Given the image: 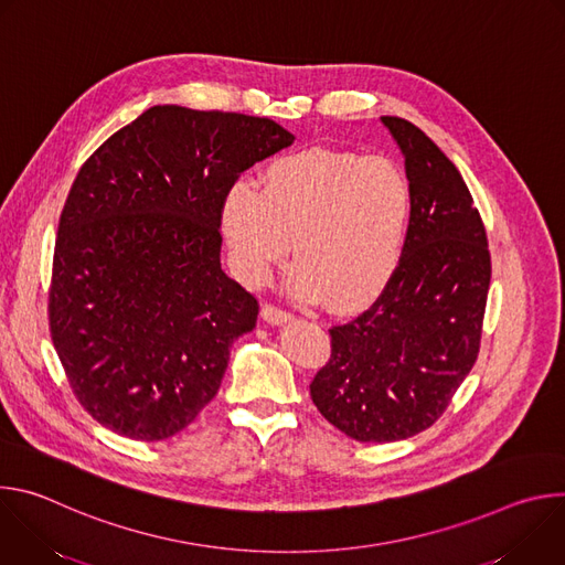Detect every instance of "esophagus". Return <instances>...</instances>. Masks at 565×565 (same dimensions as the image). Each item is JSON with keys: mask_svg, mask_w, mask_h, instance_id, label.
I'll return each instance as SVG.
<instances>
[{"mask_svg": "<svg viewBox=\"0 0 565 565\" xmlns=\"http://www.w3.org/2000/svg\"><path fill=\"white\" fill-rule=\"evenodd\" d=\"M262 317L268 321V324H275V327L288 324V321H292V312H288V310L275 306V303H264Z\"/></svg>", "mask_w": 565, "mask_h": 565, "instance_id": "1", "label": "esophagus"}]
</instances>
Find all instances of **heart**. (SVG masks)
Here are the masks:
<instances>
[{"mask_svg":"<svg viewBox=\"0 0 565 565\" xmlns=\"http://www.w3.org/2000/svg\"><path fill=\"white\" fill-rule=\"evenodd\" d=\"M412 183L393 160L327 147L286 153L264 190L238 181L223 199V234L238 275L264 284L290 253L288 290L338 312L371 303L393 279L412 227Z\"/></svg>","mask_w":565,"mask_h":565,"instance_id":"b5f03b06","label":"heart"}]
</instances>
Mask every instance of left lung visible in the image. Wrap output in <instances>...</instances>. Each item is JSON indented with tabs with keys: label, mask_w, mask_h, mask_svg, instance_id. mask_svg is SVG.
I'll return each mask as SVG.
<instances>
[{
	"label": "left lung",
	"mask_w": 565,
	"mask_h": 565,
	"mask_svg": "<svg viewBox=\"0 0 565 565\" xmlns=\"http://www.w3.org/2000/svg\"><path fill=\"white\" fill-rule=\"evenodd\" d=\"M414 192L405 255L375 299L333 327L331 358L310 397L360 443H393L431 427L471 371L482 335L492 259L473 199L451 160L416 125L382 116Z\"/></svg>",
	"instance_id": "8db88e82"
}]
</instances>
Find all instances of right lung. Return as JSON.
<instances>
[{
    "label": "right lung",
    "mask_w": 565,
    "mask_h": 565,
    "mask_svg": "<svg viewBox=\"0 0 565 565\" xmlns=\"http://www.w3.org/2000/svg\"><path fill=\"white\" fill-rule=\"evenodd\" d=\"M292 140L270 118L158 105L79 168L57 225L49 329L103 427L166 440L216 395L232 342L259 315L221 270L223 199Z\"/></svg>",
    "instance_id": "obj_1"
}]
</instances>
